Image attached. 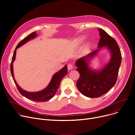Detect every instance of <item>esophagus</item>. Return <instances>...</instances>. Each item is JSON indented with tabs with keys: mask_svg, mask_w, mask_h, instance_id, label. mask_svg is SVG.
Returning <instances> with one entry per match:
<instances>
[{
	"mask_svg": "<svg viewBox=\"0 0 135 135\" xmlns=\"http://www.w3.org/2000/svg\"><path fill=\"white\" fill-rule=\"evenodd\" d=\"M73 69V65L69 64L68 65V70H72Z\"/></svg>",
	"mask_w": 135,
	"mask_h": 135,
	"instance_id": "34e87169",
	"label": "esophagus"
}]
</instances>
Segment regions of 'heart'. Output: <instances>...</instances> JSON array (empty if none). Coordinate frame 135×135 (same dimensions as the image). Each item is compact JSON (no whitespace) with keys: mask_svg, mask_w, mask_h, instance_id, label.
<instances>
[{"mask_svg":"<svg viewBox=\"0 0 135 135\" xmlns=\"http://www.w3.org/2000/svg\"><path fill=\"white\" fill-rule=\"evenodd\" d=\"M84 39H85V37L83 36H80V37H79L76 40L77 46H81L82 45V44L83 43V42L84 41ZM90 44L89 42H87L86 44H85V47H84V51L87 50V49L89 48V47L90 46Z\"/></svg>","mask_w":135,"mask_h":135,"instance_id":"b5f03b06","label":"heart"}]
</instances>
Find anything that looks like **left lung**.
<instances>
[{"instance_id":"1","label":"left lung","mask_w":135,"mask_h":135,"mask_svg":"<svg viewBox=\"0 0 135 135\" xmlns=\"http://www.w3.org/2000/svg\"><path fill=\"white\" fill-rule=\"evenodd\" d=\"M98 30L101 38L97 50L79 59L75 63L76 70L80 73L77 88L83 95L90 98L99 97L113 88L117 81L122 60L121 53L115 40L102 29ZM103 47L109 51V62L100 70L92 69L89 67L90 62Z\"/></svg>"}]
</instances>
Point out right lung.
<instances>
[{
  "instance_id": "1",
  "label": "right lung",
  "mask_w": 135,
  "mask_h": 135,
  "mask_svg": "<svg viewBox=\"0 0 135 135\" xmlns=\"http://www.w3.org/2000/svg\"><path fill=\"white\" fill-rule=\"evenodd\" d=\"M36 36H37V34H36V32H33L30 34H29L25 39H23L18 44V45L17 46L15 49L13 57H12V62H11V67H10L11 73L12 74V76L13 78V79L14 80V82L18 89V91L21 94V95L27 98V99L29 100H31L32 101H34L35 102H46L48 100H51L52 98L55 95V93H56V91L57 90L59 87V85L60 84L61 80H62L63 78L67 74V65H66L59 71L55 73V74L53 75L50 82L49 83L45 89L39 91L29 92V91H26L25 90L22 89L18 84L14 77L13 64L16 59L17 50L19 47H21L24 44H25L31 40H32L35 38Z\"/></svg>"
}]
</instances>
